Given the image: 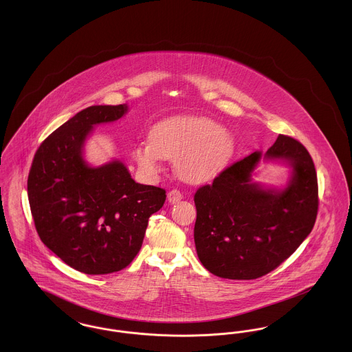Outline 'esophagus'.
I'll use <instances>...</instances> for the list:
<instances>
[{"instance_id": "34e87169", "label": "esophagus", "mask_w": 352, "mask_h": 352, "mask_svg": "<svg viewBox=\"0 0 352 352\" xmlns=\"http://www.w3.org/2000/svg\"><path fill=\"white\" fill-rule=\"evenodd\" d=\"M184 198V195H182V192L179 191V190H177V188H174V190H170L168 192V201L170 203H177V201H181Z\"/></svg>"}]
</instances>
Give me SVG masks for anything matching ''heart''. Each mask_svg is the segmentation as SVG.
I'll list each match as a JSON object with an SVG mask.
<instances>
[{
	"label": "heart",
	"mask_w": 352,
	"mask_h": 352,
	"mask_svg": "<svg viewBox=\"0 0 352 352\" xmlns=\"http://www.w3.org/2000/svg\"><path fill=\"white\" fill-rule=\"evenodd\" d=\"M234 151L231 134L203 118H173L157 124L151 141L137 144L132 157L148 174H157L162 158L175 160V168L187 182L212 178Z\"/></svg>",
	"instance_id": "b5f03b06"
}]
</instances>
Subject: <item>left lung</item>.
<instances>
[{
    "label": "left lung",
    "instance_id": "obj_1",
    "mask_svg": "<svg viewBox=\"0 0 352 352\" xmlns=\"http://www.w3.org/2000/svg\"><path fill=\"white\" fill-rule=\"evenodd\" d=\"M261 157L254 151L236 161L194 195L197 253L201 265L221 278L268 274L301 245L317 219V171L301 142L280 134L264 154L265 160H284L293 168L284 190L252 184Z\"/></svg>",
    "mask_w": 352,
    "mask_h": 352
}]
</instances>
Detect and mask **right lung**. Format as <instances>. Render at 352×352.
<instances>
[{
	"mask_svg": "<svg viewBox=\"0 0 352 352\" xmlns=\"http://www.w3.org/2000/svg\"><path fill=\"white\" fill-rule=\"evenodd\" d=\"M126 104L92 105L35 151L28 197L42 243L71 268L108 274L141 250L148 220L166 201L161 187L135 184L120 161L91 168L82 157L94 125L122 118Z\"/></svg>",
	"mask_w": 352,
	"mask_h": 352,
	"instance_id": "obj_1",
	"label": "right lung"
}]
</instances>
